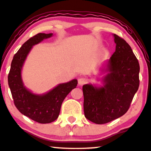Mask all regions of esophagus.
<instances>
[{"label": "esophagus", "instance_id": "obj_1", "mask_svg": "<svg viewBox=\"0 0 151 151\" xmlns=\"http://www.w3.org/2000/svg\"><path fill=\"white\" fill-rule=\"evenodd\" d=\"M87 81H88V79H87L86 78H84V77L79 78L78 79V86H83L84 84H86Z\"/></svg>", "mask_w": 151, "mask_h": 151}]
</instances>
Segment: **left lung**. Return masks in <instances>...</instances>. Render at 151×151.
<instances>
[{"mask_svg": "<svg viewBox=\"0 0 151 151\" xmlns=\"http://www.w3.org/2000/svg\"><path fill=\"white\" fill-rule=\"evenodd\" d=\"M116 50L107 61L104 86H83L86 118L102 124L120 118L128 111L138 90L139 64L131 46L114 34Z\"/></svg>", "mask_w": 151, "mask_h": 151, "instance_id": "1", "label": "left lung"}]
</instances>
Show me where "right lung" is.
I'll return each instance as SVG.
<instances>
[{
  "instance_id": "right-lung-1",
  "label": "right lung",
  "mask_w": 151,
  "mask_h": 151,
  "mask_svg": "<svg viewBox=\"0 0 151 151\" xmlns=\"http://www.w3.org/2000/svg\"><path fill=\"white\" fill-rule=\"evenodd\" d=\"M52 35V33H40L24 42L14 55L8 75V84L15 106L23 115L41 124L50 123L58 118L63 100L78 83L77 80L73 79L58 85L43 95L33 94L24 86L21 70L27 55L33 46Z\"/></svg>"
}]
</instances>
